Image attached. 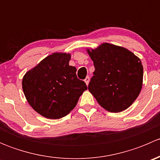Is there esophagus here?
Returning a JSON list of instances; mask_svg holds the SVG:
<instances>
[{
  "label": "esophagus",
  "mask_w": 160,
  "mask_h": 160,
  "mask_svg": "<svg viewBox=\"0 0 160 160\" xmlns=\"http://www.w3.org/2000/svg\"><path fill=\"white\" fill-rule=\"evenodd\" d=\"M84 82H85V83H86V84H87V85L89 84V82H90V77H87L86 78H85Z\"/></svg>",
  "instance_id": "1"
}]
</instances>
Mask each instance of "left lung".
<instances>
[{
	"mask_svg": "<svg viewBox=\"0 0 160 160\" xmlns=\"http://www.w3.org/2000/svg\"><path fill=\"white\" fill-rule=\"evenodd\" d=\"M95 70L88 90L108 111L122 112L130 107L141 92L143 67L141 59L122 46L103 42L87 49Z\"/></svg>",
	"mask_w": 160,
	"mask_h": 160,
	"instance_id": "1",
	"label": "left lung"
}]
</instances>
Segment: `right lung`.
Here are the masks:
<instances>
[{
    "instance_id": "add662e5",
    "label": "right lung",
    "mask_w": 160,
    "mask_h": 160,
    "mask_svg": "<svg viewBox=\"0 0 160 160\" xmlns=\"http://www.w3.org/2000/svg\"><path fill=\"white\" fill-rule=\"evenodd\" d=\"M71 53L53 52L22 78V89L31 107L43 117L59 119L67 115L88 89L69 65Z\"/></svg>"
}]
</instances>
